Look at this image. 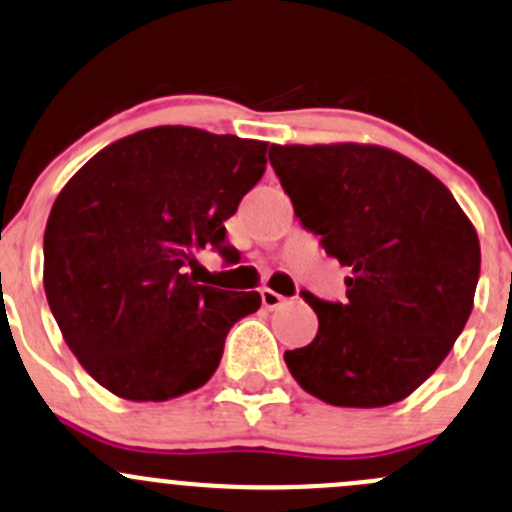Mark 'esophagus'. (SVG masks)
Here are the masks:
<instances>
[{
  "label": "esophagus",
  "mask_w": 512,
  "mask_h": 512,
  "mask_svg": "<svg viewBox=\"0 0 512 512\" xmlns=\"http://www.w3.org/2000/svg\"><path fill=\"white\" fill-rule=\"evenodd\" d=\"M260 297H262V306H265V309H277V306L284 304V297L282 294L274 292V289H262Z\"/></svg>",
  "instance_id": "obj_1"
}]
</instances>
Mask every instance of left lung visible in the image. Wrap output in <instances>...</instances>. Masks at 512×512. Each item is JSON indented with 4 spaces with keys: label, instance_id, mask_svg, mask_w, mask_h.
<instances>
[{
    "label": "left lung",
    "instance_id": "8db88e82",
    "mask_svg": "<svg viewBox=\"0 0 512 512\" xmlns=\"http://www.w3.org/2000/svg\"><path fill=\"white\" fill-rule=\"evenodd\" d=\"M301 228L351 270L346 301L301 292L319 316L309 346L284 353L309 395L385 407L417 390L473 309L481 245L437 176L373 144L270 147Z\"/></svg>",
    "mask_w": 512,
    "mask_h": 512
}]
</instances>
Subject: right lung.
Returning a JSON list of instances; mask_svg holds the SVG:
<instances>
[{"mask_svg": "<svg viewBox=\"0 0 512 512\" xmlns=\"http://www.w3.org/2000/svg\"><path fill=\"white\" fill-rule=\"evenodd\" d=\"M267 142L166 125L117 139L58 193L43 289L75 358L112 395L164 402L206 385L257 292L198 284V250L235 260L225 220L265 174Z\"/></svg>", "mask_w": 512, "mask_h": 512, "instance_id": "right-lung-1", "label": "right lung"}]
</instances>
